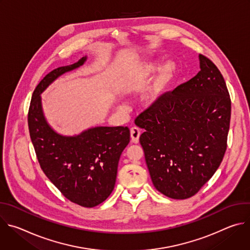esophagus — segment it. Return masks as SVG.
<instances>
[{"label":"esophagus","mask_w":250,"mask_h":250,"mask_svg":"<svg viewBox=\"0 0 250 250\" xmlns=\"http://www.w3.org/2000/svg\"><path fill=\"white\" fill-rule=\"evenodd\" d=\"M139 136H140V130L137 127H131L130 128V138L133 144H138L139 142Z\"/></svg>","instance_id":"1"}]
</instances>
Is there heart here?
<instances>
[{"label":"heart","mask_w":250,"mask_h":250,"mask_svg":"<svg viewBox=\"0 0 250 250\" xmlns=\"http://www.w3.org/2000/svg\"><path fill=\"white\" fill-rule=\"evenodd\" d=\"M161 61L155 59L146 62L133 68L127 73L125 79V84L128 88L137 86L138 84L146 82L160 68ZM178 75V65L174 61H167L162 65L158 75L153 80L144 97L146 106H153L159 104L164 98L166 92L175 81Z\"/></svg>","instance_id":"obj_1"}]
</instances>
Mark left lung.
<instances>
[{
	"label": "left lung",
	"instance_id": "left-lung-1",
	"mask_svg": "<svg viewBox=\"0 0 250 250\" xmlns=\"http://www.w3.org/2000/svg\"><path fill=\"white\" fill-rule=\"evenodd\" d=\"M200 71L141 113L135 125L156 190L184 200L210 179L223 161L230 122V98L223 75L200 54Z\"/></svg>",
	"mask_w": 250,
	"mask_h": 250
}]
</instances>
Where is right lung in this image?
<instances>
[{"instance_id": "obj_1", "label": "right lung", "mask_w": 250, "mask_h": 250, "mask_svg": "<svg viewBox=\"0 0 250 250\" xmlns=\"http://www.w3.org/2000/svg\"><path fill=\"white\" fill-rule=\"evenodd\" d=\"M76 63L48 73L35 88L28 110L31 142L44 174L69 201L85 208L103 203L113 192L119 160L129 142L127 126H95L75 135H63L48 124L42 94L63 74L83 66Z\"/></svg>"}]
</instances>
